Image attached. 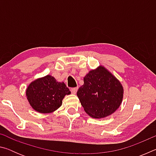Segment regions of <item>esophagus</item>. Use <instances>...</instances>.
<instances>
[{
	"instance_id": "1",
	"label": "esophagus",
	"mask_w": 156,
	"mask_h": 156,
	"mask_svg": "<svg viewBox=\"0 0 156 156\" xmlns=\"http://www.w3.org/2000/svg\"><path fill=\"white\" fill-rule=\"evenodd\" d=\"M71 91H72V94H76V92H77V91H78V87H73V88H72V89H71Z\"/></svg>"
}]
</instances>
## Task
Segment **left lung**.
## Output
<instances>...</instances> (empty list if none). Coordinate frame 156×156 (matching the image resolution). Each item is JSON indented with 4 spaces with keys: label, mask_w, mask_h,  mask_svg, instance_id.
Masks as SVG:
<instances>
[{
    "label": "left lung",
    "mask_w": 156,
    "mask_h": 156,
    "mask_svg": "<svg viewBox=\"0 0 156 156\" xmlns=\"http://www.w3.org/2000/svg\"><path fill=\"white\" fill-rule=\"evenodd\" d=\"M120 82L103 66L91 70L84 78V84L77 96L84 112L94 118H102L114 113L123 98Z\"/></svg>",
    "instance_id": "left-lung-1"
}]
</instances>
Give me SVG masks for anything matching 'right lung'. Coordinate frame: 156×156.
Listing matches in <instances>:
<instances>
[{"mask_svg": "<svg viewBox=\"0 0 156 156\" xmlns=\"http://www.w3.org/2000/svg\"><path fill=\"white\" fill-rule=\"evenodd\" d=\"M70 94L63 82L56 81L50 75L31 82L26 90V96L31 107L43 113L54 112L58 109L65 95Z\"/></svg>", "mask_w": 156, "mask_h": 156, "instance_id": "add662e5", "label": "right lung"}]
</instances>
